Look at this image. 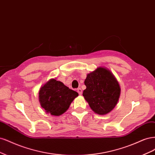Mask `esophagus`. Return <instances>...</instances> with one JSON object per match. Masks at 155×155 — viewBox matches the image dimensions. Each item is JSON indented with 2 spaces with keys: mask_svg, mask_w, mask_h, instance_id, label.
<instances>
[{
  "mask_svg": "<svg viewBox=\"0 0 155 155\" xmlns=\"http://www.w3.org/2000/svg\"><path fill=\"white\" fill-rule=\"evenodd\" d=\"M77 92L78 93V94H80V95H81L82 93V91L81 88H78L77 89Z\"/></svg>",
  "mask_w": 155,
  "mask_h": 155,
  "instance_id": "34e87169",
  "label": "esophagus"
}]
</instances>
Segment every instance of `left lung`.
<instances>
[{
    "label": "left lung",
    "instance_id": "obj_1",
    "mask_svg": "<svg viewBox=\"0 0 155 155\" xmlns=\"http://www.w3.org/2000/svg\"><path fill=\"white\" fill-rule=\"evenodd\" d=\"M84 84L86 89L83 91V96L94 113L104 115L115 107L120 94V87L109 69L97 68L87 74Z\"/></svg>",
    "mask_w": 155,
    "mask_h": 155
}]
</instances>
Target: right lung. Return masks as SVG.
<instances>
[{
    "instance_id": "1",
    "label": "right lung",
    "mask_w": 155,
    "mask_h": 155,
    "mask_svg": "<svg viewBox=\"0 0 155 155\" xmlns=\"http://www.w3.org/2000/svg\"><path fill=\"white\" fill-rule=\"evenodd\" d=\"M78 93L52 78L40 89L39 102L47 113L60 116L66 112Z\"/></svg>"
}]
</instances>
